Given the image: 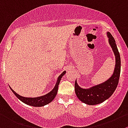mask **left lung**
<instances>
[{
  "instance_id": "obj_1",
  "label": "left lung",
  "mask_w": 128,
  "mask_h": 128,
  "mask_svg": "<svg viewBox=\"0 0 128 128\" xmlns=\"http://www.w3.org/2000/svg\"><path fill=\"white\" fill-rule=\"evenodd\" d=\"M109 43L115 56L116 64L112 75L109 78L100 84L88 88L80 87L75 80V91L76 97L82 102L88 105H97L105 101L112 95L118 86L121 72V58L115 40L111 34L107 32Z\"/></svg>"
}]
</instances>
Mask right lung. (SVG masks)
<instances>
[{
  "label": "right lung",
  "mask_w": 128,
  "mask_h": 128,
  "mask_svg": "<svg viewBox=\"0 0 128 128\" xmlns=\"http://www.w3.org/2000/svg\"><path fill=\"white\" fill-rule=\"evenodd\" d=\"M65 74H66V71H64L63 72V73H62L60 76H58L54 88H53L50 92H48V93L44 95V96H40V97H23V96H20V95L18 94H17L14 90L12 89V88L10 87V86H9V87H10L12 92L15 94V96H16L19 100H20V101L24 102V104H27V105L31 106H33V107H42V106H44L47 105V104H48L49 103H50L51 102L53 101V100H54V98H55L57 94V92H58V86H59L60 84L61 79H62V76H63V75H65Z\"/></svg>",
  "instance_id": "1"
}]
</instances>
